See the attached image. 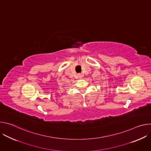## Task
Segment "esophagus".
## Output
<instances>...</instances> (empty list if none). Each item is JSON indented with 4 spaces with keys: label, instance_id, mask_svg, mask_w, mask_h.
Listing matches in <instances>:
<instances>
[{
    "label": "esophagus",
    "instance_id": "esophagus-1",
    "mask_svg": "<svg viewBox=\"0 0 151 151\" xmlns=\"http://www.w3.org/2000/svg\"><path fill=\"white\" fill-rule=\"evenodd\" d=\"M78 77H79V78H81V77H82V75H78Z\"/></svg>",
    "mask_w": 151,
    "mask_h": 151
}]
</instances>
